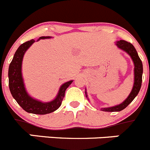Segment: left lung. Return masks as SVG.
I'll list each match as a JSON object with an SVG mask.
<instances>
[{"label":"left lung","instance_id":"1","mask_svg":"<svg viewBox=\"0 0 150 150\" xmlns=\"http://www.w3.org/2000/svg\"><path fill=\"white\" fill-rule=\"evenodd\" d=\"M117 47L120 50L126 52L130 58H132V61L134 64V83L132 86V89L131 92L129 93L128 97L124 101L120 103L118 105H116L114 107H106V108H101L102 111L104 112H120L125 109L126 107L129 104L132 100H134L135 97L138 96V92L141 89V83H142V74H143V64L142 61L140 59L139 56H138V52L136 50L132 45V43H129V42L125 41V40H118L115 43ZM85 95L86 97L88 98L87 92H86V89H85ZM88 100H89L88 98Z\"/></svg>","mask_w":150,"mask_h":150}]
</instances>
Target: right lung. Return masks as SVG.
Instances as JSON below:
<instances>
[{
	"mask_svg": "<svg viewBox=\"0 0 150 150\" xmlns=\"http://www.w3.org/2000/svg\"><path fill=\"white\" fill-rule=\"evenodd\" d=\"M50 36H42L40 39L51 38ZM35 42V40H30L23 43L18 47L15 52L12 62L9 64V86L11 94L17 103L25 111L29 113L37 115H45L51 113L58 110L61 105L62 100L65 96V91L73 81H69L63 83L58 90V94L54 100L49 102H42L33 98L29 95L25 87L22 75V61L26 50Z\"/></svg>",
	"mask_w": 150,
	"mask_h": 150,
	"instance_id": "right-lung-1",
	"label": "right lung"
}]
</instances>
